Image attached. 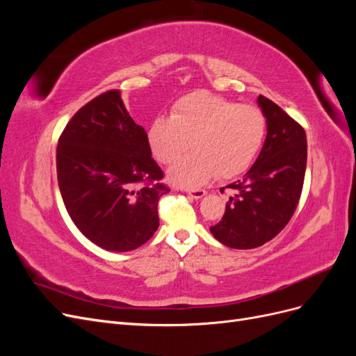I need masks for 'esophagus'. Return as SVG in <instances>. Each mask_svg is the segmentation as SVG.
<instances>
[{"label": "esophagus", "instance_id": "1", "mask_svg": "<svg viewBox=\"0 0 356 356\" xmlns=\"http://www.w3.org/2000/svg\"><path fill=\"white\" fill-rule=\"evenodd\" d=\"M187 193H188V196H190V197L196 199V200H199V199H202V197L207 196V191H204V190H188Z\"/></svg>", "mask_w": 356, "mask_h": 356}]
</instances>
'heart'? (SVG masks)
Instances as JSON below:
<instances>
[{
    "label": "heart",
    "instance_id": "1",
    "mask_svg": "<svg viewBox=\"0 0 356 356\" xmlns=\"http://www.w3.org/2000/svg\"><path fill=\"white\" fill-rule=\"evenodd\" d=\"M266 117L254 105H239L209 92L181 98L170 117L157 115L147 131L148 145L161 163H170L193 145L196 149L168 170L172 184L193 188L213 175L233 178L260 152Z\"/></svg>",
    "mask_w": 356,
    "mask_h": 356
}]
</instances>
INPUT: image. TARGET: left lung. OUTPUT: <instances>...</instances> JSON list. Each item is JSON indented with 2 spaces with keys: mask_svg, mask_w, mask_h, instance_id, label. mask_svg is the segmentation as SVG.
Returning <instances> with one entry per match:
<instances>
[{
  "mask_svg": "<svg viewBox=\"0 0 356 356\" xmlns=\"http://www.w3.org/2000/svg\"><path fill=\"white\" fill-rule=\"evenodd\" d=\"M257 104L267 126L263 148L251 169L227 186L236 195L225 203L221 221L211 227L215 239L234 250L272 241L293 217L305 182V129L263 95Z\"/></svg>",
  "mask_w": 356,
  "mask_h": 356,
  "instance_id": "8db88e82",
  "label": "left lung"
}]
</instances>
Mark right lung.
I'll return each mask as SVG.
<instances>
[{"label":"right lung","instance_id":"right-lung-1","mask_svg":"<svg viewBox=\"0 0 356 356\" xmlns=\"http://www.w3.org/2000/svg\"><path fill=\"white\" fill-rule=\"evenodd\" d=\"M58 184L72 222L95 245L126 252L159 229V199L169 191L147 134L129 115L120 90L86 104L63 129Z\"/></svg>","mask_w":356,"mask_h":356}]
</instances>
